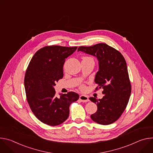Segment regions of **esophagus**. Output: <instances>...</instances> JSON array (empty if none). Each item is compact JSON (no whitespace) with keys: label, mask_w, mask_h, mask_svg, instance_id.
<instances>
[{"label":"esophagus","mask_w":153,"mask_h":153,"mask_svg":"<svg viewBox=\"0 0 153 153\" xmlns=\"http://www.w3.org/2000/svg\"><path fill=\"white\" fill-rule=\"evenodd\" d=\"M79 99L82 102H87L89 101V98L87 96L85 95H80L79 97Z\"/></svg>","instance_id":"34e87169"}]
</instances>
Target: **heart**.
Masks as SVG:
<instances>
[{
  "mask_svg": "<svg viewBox=\"0 0 153 153\" xmlns=\"http://www.w3.org/2000/svg\"><path fill=\"white\" fill-rule=\"evenodd\" d=\"M84 58H87V57H84Z\"/></svg>",
  "mask_w": 153,
  "mask_h": 153,
  "instance_id": "heart-1",
  "label": "heart"
}]
</instances>
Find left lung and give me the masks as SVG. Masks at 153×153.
I'll return each mask as SVG.
<instances>
[{
	"label": "left lung",
	"instance_id": "1",
	"mask_svg": "<svg viewBox=\"0 0 153 153\" xmlns=\"http://www.w3.org/2000/svg\"><path fill=\"white\" fill-rule=\"evenodd\" d=\"M82 51L96 57L99 71L94 82L97 88H102L101 99L90 97L97 106V111L91 115V119L100 125H106L116 122L122 115L131 92L126 61L122 54L106 45L98 43L91 47H80Z\"/></svg>",
	"mask_w": 153,
	"mask_h": 153
}]
</instances>
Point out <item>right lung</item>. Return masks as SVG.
I'll return each mask as SVG.
<instances>
[{"instance_id":"obj_1","label":"right lung","mask_w":153,"mask_h":153,"mask_svg":"<svg viewBox=\"0 0 153 153\" xmlns=\"http://www.w3.org/2000/svg\"><path fill=\"white\" fill-rule=\"evenodd\" d=\"M77 48L49 46L38 50L27 70L24 85L28 103L35 116L43 123L59 125L70 114V105L79 96L74 92L56 96L54 86L63 76V66L69 56Z\"/></svg>"}]
</instances>
